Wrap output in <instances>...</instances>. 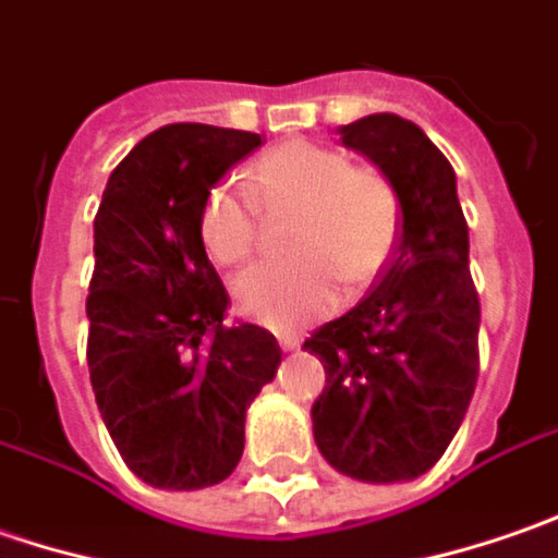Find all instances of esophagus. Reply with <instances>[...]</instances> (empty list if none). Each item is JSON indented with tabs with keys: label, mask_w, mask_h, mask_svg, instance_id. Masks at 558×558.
<instances>
[{
	"label": "esophagus",
	"mask_w": 558,
	"mask_h": 558,
	"mask_svg": "<svg viewBox=\"0 0 558 558\" xmlns=\"http://www.w3.org/2000/svg\"><path fill=\"white\" fill-rule=\"evenodd\" d=\"M278 343H280V350H283V352L300 350V340H296V337H278Z\"/></svg>",
	"instance_id": "esophagus-1"
}]
</instances>
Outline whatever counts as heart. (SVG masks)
I'll list each match as a JSON object with an SVG mask.
<instances>
[{
  "instance_id": "heart-1",
  "label": "heart",
  "mask_w": 558,
  "mask_h": 558,
  "mask_svg": "<svg viewBox=\"0 0 558 558\" xmlns=\"http://www.w3.org/2000/svg\"><path fill=\"white\" fill-rule=\"evenodd\" d=\"M253 206L228 186L211 190L199 211V243L218 268H243L258 250V216L290 218L280 268L236 280L243 318L271 330H300L352 300L384 271L397 246L400 203L390 181L343 153L312 143L271 149L253 171Z\"/></svg>"
}]
</instances>
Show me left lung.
<instances>
[{
    "label": "left lung",
    "instance_id": "1",
    "mask_svg": "<svg viewBox=\"0 0 558 558\" xmlns=\"http://www.w3.org/2000/svg\"><path fill=\"white\" fill-rule=\"evenodd\" d=\"M337 134L390 181L402 228L372 293L305 340L327 375L312 434L330 469L397 484L434 469L472 402L481 305L469 225L456 171L418 124L380 111Z\"/></svg>",
    "mask_w": 558,
    "mask_h": 558
}]
</instances>
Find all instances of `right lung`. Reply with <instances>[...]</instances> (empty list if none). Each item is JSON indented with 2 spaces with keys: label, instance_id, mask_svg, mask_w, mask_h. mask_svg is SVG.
<instances>
[{
  "label": "right lung",
  "instance_id": "obj_1",
  "mask_svg": "<svg viewBox=\"0 0 558 558\" xmlns=\"http://www.w3.org/2000/svg\"><path fill=\"white\" fill-rule=\"evenodd\" d=\"M262 136L168 124L111 171L93 221L86 362L128 469L161 490H203L236 469L246 409L275 380L265 327L225 325L228 290L199 243V211Z\"/></svg>",
  "mask_w": 558,
  "mask_h": 558
}]
</instances>
